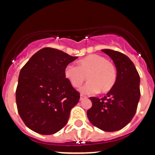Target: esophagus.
<instances>
[{"label":"esophagus","instance_id":"esophagus-1","mask_svg":"<svg viewBox=\"0 0 155 155\" xmlns=\"http://www.w3.org/2000/svg\"><path fill=\"white\" fill-rule=\"evenodd\" d=\"M86 96H84V95H83V94H81V97H80V99L82 100L84 99V98H85Z\"/></svg>","mask_w":155,"mask_h":155}]
</instances>
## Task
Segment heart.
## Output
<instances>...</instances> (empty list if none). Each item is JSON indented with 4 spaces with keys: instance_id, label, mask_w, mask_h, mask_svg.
<instances>
[{
    "instance_id": "heart-1",
    "label": "heart",
    "mask_w": 155,
    "mask_h": 155,
    "mask_svg": "<svg viewBox=\"0 0 155 155\" xmlns=\"http://www.w3.org/2000/svg\"><path fill=\"white\" fill-rule=\"evenodd\" d=\"M64 74L74 87H80L86 76L88 82L81 88L84 94L108 92L114 86L117 77L114 64L98 54H90L81 59L78 61V67L68 64Z\"/></svg>"
}]
</instances>
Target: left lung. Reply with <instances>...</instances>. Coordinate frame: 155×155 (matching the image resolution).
Here are the masks:
<instances>
[{
  "instance_id": "8db88e82",
  "label": "left lung",
  "mask_w": 155,
  "mask_h": 155,
  "mask_svg": "<svg viewBox=\"0 0 155 155\" xmlns=\"http://www.w3.org/2000/svg\"><path fill=\"white\" fill-rule=\"evenodd\" d=\"M117 71L113 88L102 98L90 97L92 105L87 111L91 124L106 132L120 130L132 120L140 97V76L134 63L124 53L105 49Z\"/></svg>"
}]
</instances>
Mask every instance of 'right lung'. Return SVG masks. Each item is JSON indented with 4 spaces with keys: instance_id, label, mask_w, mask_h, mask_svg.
Returning <instances> with one entry per match:
<instances>
[{
    "instance_id": "obj_1",
    "label": "right lung",
    "mask_w": 155,
    "mask_h": 155,
    "mask_svg": "<svg viewBox=\"0 0 155 155\" xmlns=\"http://www.w3.org/2000/svg\"><path fill=\"white\" fill-rule=\"evenodd\" d=\"M78 57L42 48L21 68L16 88L18 114L31 130L50 135L65 127L80 93L64 77V68Z\"/></svg>"
}]
</instances>
